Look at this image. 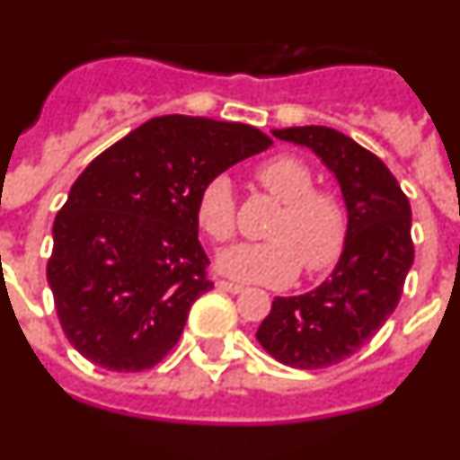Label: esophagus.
Listing matches in <instances>:
<instances>
[{
	"label": "esophagus",
	"mask_w": 460,
	"mask_h": 460,
	"mask_svg": "<svg viewBox=\"0 0 460 460\" xmlns=\"http://www.w3.org/2000/svg\"><path fill=\"white\" fill-rule=\"evenodd\" d=\"M217 288H218V290H223V292H233V295H237V292L243 290L239 283H233V280H223V279L217 280Z\"/></svg>",
	"instance_id": "1"
}]
</instances>
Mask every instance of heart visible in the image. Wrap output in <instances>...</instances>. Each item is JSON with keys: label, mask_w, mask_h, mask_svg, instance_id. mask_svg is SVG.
Masks as SVG:
<instances>
[{"label": "heart", "mask_w": 460, "mask_h": 460, "mask_svg": "<svg viewBox=\"0 0 460 460\" xmlns=\"http://www.w3.org/2000/svg\"><path fill=\"white\" fill-rule=\"evenodd\" d=\"M255 180L265 186L283 209L270 227L267 242L237 243L218 255L223 274L237 280L286 286L299 274H320L336 265L345 246L348 217L332 190L313 189L315 177L302 158L279 154L255 168ZM195 218L211 242L223 243L237 233V200L233 181L214 174L200 189Z\"/></svg>", "instance_id": "heart-1"}]
</instances>
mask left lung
Here are the masks:
<instances>
[{"instance_id": "left-lung-1", "label": "left lung", "mask_w": 460, "mask_h": 460, "mask_svg": "<svg viewBox=\"0 0 460 460\" xmlns=\"http://www.w3.org/2000/svg\"><path fill=\"white\" fill-rule=\"evenodd\" d=\"M279 140L313 149L341 184L348 234L339 265L315 290L276 296L255 339L292 368H327L355 355L398 306L414 260L412 211L373 152L327 126H292Z\"/></svg>"}]
</instances>
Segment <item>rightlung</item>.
Returning a JSON list of instances; mask_svg holds the SVG:
<instances>
[{"label": "right lung", "instance_id": "1", "mask_svg": "<svg viewBox=\"0 0 460 460\" xmlns=\"http://www.w3.org/2000/svg\"><path fill=\"white\" fill-rule=\"evenodd\" d=\"M270 145L249 124L165 115L83 170L52 226L48 283L84 359L133 373L172 350L193 302L214 288L198 239L200 189Z\"/></svg>", "mask_w": 460, "mask_h": 460}]
</instances>
